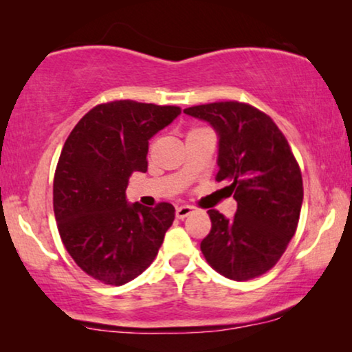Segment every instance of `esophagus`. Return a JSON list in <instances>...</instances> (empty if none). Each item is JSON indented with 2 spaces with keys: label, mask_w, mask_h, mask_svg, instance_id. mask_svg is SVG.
I'll list each match as a JSON object with an SVG mask.
<instances>
[{
  "label": "esophagus",
  "mask_w": 352,
  "mask_h": 352,
  "mask_svg": "<svg viewBox=\"0 0 352 352\" xmlns=\"http://www.w3.org/2000/svg\"><path fill=\"white\" fill-rule=\"evenodd\" d=\"M194 211H195L194 206H190V205H181V206H177V208H176V218H177V219H184V218H187V216H189L190 213H194Z\"/></svg>",
  "instance_id": "1"
}]
</instances>
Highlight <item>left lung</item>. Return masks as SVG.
I'll return each mask as SVG.
<instances>
[{
  "label": "left lung",
  "instance_id": "left-lung-1",
  "mask_svg": "<svg viewBox=\"0 0 352 352\" xmlns=\"http://www.w3.org/2000/svg\"><path fill=\"white\" fill-rule=\"evenodd\" d=\"M218 134V175L237 201L234 218L208 210L211 230L200 248L224 277L242 282L269 269L296 232L302 205L300 166L277 124L248 104L213 102L184 109Z\"/></svg>",
  "mask_w": 352,
  "mask_h": 352
}]
</instances>
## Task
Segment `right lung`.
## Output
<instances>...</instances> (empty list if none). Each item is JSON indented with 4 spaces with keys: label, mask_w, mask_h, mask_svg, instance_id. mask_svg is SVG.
Wrapping results in <instances>:
<instances>
[{
    "label": "right lung",
    "mask_w": 352,
    "mask_h": 352,
    "mask_svg": "<svg viewBox=\"0 0 352 352\" xmlns=\"http://www.w3.org/2000/svg\"><path fill=\"white\" fill-rule=\"evenodd\" d=\"M177 115L175 105L115 100L89 110L67 138L54 176V214L67 252L88 276L123 285L155 259L175 206L129 204L126 187L134 171H147L151 138Z\"/></svg>",
    "instance_id": "obj_1"
}]
</instances>
